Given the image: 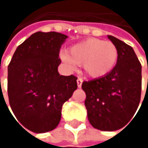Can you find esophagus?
<instances>
[{
	"mask_svg": "<svg viewBox=\"0 0 148 148\" xmlns=\"http://www.w3.org/2000/svg\"><path fill=\"white\" fill-rule=\"evenodd\" d=\"M82 82H83L82 79H80V78H78V79H77V85H78V87H79V88L81 87Z\"/></svg>",
	"mask_w": 148,
	"mask_h": 148,
	"instance_id": "obj_1",
	"label": "esophagus"
}]
</instances>
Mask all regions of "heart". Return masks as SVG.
<instances>
[{
  "label": "heart",
  "instance_id": "1",
  "mask_svg": "<svg viewBox=\"0 0 148 148\" xmlns=\"http://www.w3.org/2000/svg\"><path fill=\"white\" fill-rule=\"evenodd\" d=\"M62 59L71 69L74 68V63L82 65L89 77L98 79L114 69L118 59V50L110 41L89 38L71 47L68 55H62Z\"/></svg>",
  "mask_w": 148,
  "mask_h": 148
}]
</instances>
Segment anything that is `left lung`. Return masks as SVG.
<instances>
[{"mask_svg":"<svg viewBox=\"0 0 148 148\" xmlns=\"http://www.w3.org/2000/svg\"><path fill=\"white\" fill-rule=\"evenodd\" d=\"M108 38L118 50L116 66L103 77L84 81L81 87L86 95L85 105L92 126L114 131L131 121L139 106L141 64L131 46L113 36Z\"/></svg>","mask_w":148,"mask_h":148,"instance_id":"1","label":"left lung"}]
</instances>
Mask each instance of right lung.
<instances>
[{
    "label": "right lung",
    "instance_id": "right-lung-1",
    "mask_svg": "<svg viewBox=\"0 0 148 148\" xmlns=\"http://www.w3.org/2000/svg\"><path fill=\"white\" fill-rule=\"evenodd\" d=\"M67 38L56 32H35L18 46L8 65L11 109L32 132L53 130L61 120L63 103L77 89L76 76L60 75L57 70L60 49Z\"/></svg>",
    "mask_w": 148,
    "mask_h": 148
}]
</instances>
